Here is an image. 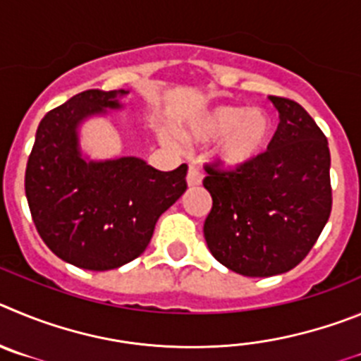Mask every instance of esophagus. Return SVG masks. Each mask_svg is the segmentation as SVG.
Segmentation results:
<instances>
[{"label":"esophagus","mask_w":361,"mask_h":361,"mask_svg":"<svg viewBox=\"0 0 361 361\" xmlns=\"http://www.w3.org/2000/svg\"><path fill=\"white\" fill-rule=\"evenodd\" d=\"M187 185L188 187H200L201 185V173L196 165H190L187 173Z\"/></svg>","instance_id":"34e87169"}]
</instances>
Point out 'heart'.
I'll use <instances>...</instances> for the list:
<instances>
[{"label": "heart", "instance_id": "b5f03b06", "mask_svg": "<svg viewBox=\"0 0 361 361\" xmlns=\"http://www.w3.org/2000/svg\"><path fill=\"white\" fill-rule=\"evenodd\" d=\"M181 136L188 144L217 142L216 158L225 173H245L268 154L275 124L266 109L245 104H216L185 122ZM174 144L173 140H169Z\"/></svg>", "mask_w": 361, "mask_h": 361}]
</instances>
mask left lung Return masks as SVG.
Returning <instances> with one entry per match:
<instances>
[{
  "instance_id": "obj_1",
  "label": "left lung",
  "mask_w": 361,
  "mask_h": 361,
  "mask_svg": "<svg viewBox=\"0 0 361 361\" xmlns=\"http://www.w3.org/2000/svg\"><path fill=\"white\" fill-rule=\"evenodd\" d=\"M279 111L268 154L245 173L207 167L212 210L203 233L210 253L246 277L286 274L306 257L331 214L327 138L293 100L269 97Z\"/></svg>"
}]
</instances>
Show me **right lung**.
Returning a JSON list of instances; mask_svg holds the SVG:
<instances>
[{
    "instance_id": "1",
    "label": "right lung",
    "mask_w": 361,
    "mask_h": 361,
    "mask_svg": "<svg viewBox=\"0 0 361 361\" xmlns=\"http://www.w3.org/2000/svg\"><path fill=\"white\" fill-rule=\"evenodd\" d=\"M129 90H87L39 122L25 192L39 235L82 269L120 268L144 253L158 217L187 190V165L161 173L138 157L92 158L80 128L126 108Z\"/></svg>"
}]
</instances>
